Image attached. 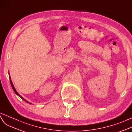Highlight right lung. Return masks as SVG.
<instances>
[{
	"label": "right lung",
	"mask_w": 132,
	"mask_h": 132,
	"mask_svg": "<svg viewBox=\"0 0 132 132\" xmlns=\"http://www.w3.org/2000/svg\"><path fill=\"white\" fill-rule=\"evenodd\" d=\"M10 82H11V86H12V89H13V90H14V92H15V94H16V95H18V96H19V97H21V99H22L23 100H25V101H26V102H27V103H28L27 101V100H25L24 99H23V97H22V96H21V95H19V94H18V93L17 92H16V90L15 89V88H14V86H13V83H12V81H11V79H10ZM29 103V104H31V103Z\"/></svg>",
	"instance_id": "add662e5"
}]
</instances>
